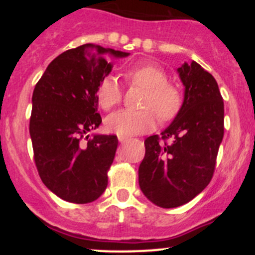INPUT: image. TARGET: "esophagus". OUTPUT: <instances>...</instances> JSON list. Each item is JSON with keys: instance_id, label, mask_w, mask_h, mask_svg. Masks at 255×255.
Segmentation results:
<instances>
[{"instance_id": "1", "label": "esophagus", "mask_w": 255, "mask_h": 255, "mask_svg": "<svg viewBox=\"0 0 255 255\" xmlns=\"http://www.w3.org/2000/svg\"><path fill=\"white\" fill-rule=\"evenodd\" d=\"M128 137H125V136H119V141L121 142V144H124V142H127L128 141Z\"/></svg>"}]
</instances>
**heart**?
<instances>
[{
    "mask_svg": "<svg viewBox=\"0 0 255 255\" xmlns=\"http://www.w3.org/2000/svg\"><path fill=\"white\" fill-rule=\"evenodd\" d=\"M130 84L145 90L139 111L120 110L107 119V129L119 136H131L151 130L156 125V115L162 121L174 119L182 107V93L177 85L169 83L166 73L154 64H137L125 73ZM98 103L110 110L122 101V90L114 77L102 79L97 86Z\"/></svg>",
    "mask_w": 255,
    "mask_h": 255,
    "instance_id": "obj_1",
    "label": "heart"
}]
</instances>
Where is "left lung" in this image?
<instances>
[{"label":"left lung","instance_id":"obj_1","mask_svg":"<svg viewBox=\"0 0 255 255\" xmlns=\"http://www.w3.org/2000/svg\"><path fill=\"white\" fill-rule=\"evenodd\" d=\"M177 72L184 86L182 107L160 136L145 140L139 166L140 189L163 209L188 203L206 188L224 135V103L216 79L195 61Z\"/></svg>","mask_w":255,"mask_h":255}]
</instances>
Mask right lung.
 <instances>
[{
    "instance_id": "add662e5",
    "label": "right lung",
    "mask_w": 255,
    "mask_h": 255,
    "mask_svg": "<svg viewBox=\"0 0 255 255\" xmlns=\"http://www.w3.org/2000/svg\"><path fill=\"white\" fill-rule=\"evenodd\" d=\"M128 52L84 44L51 61L32 96L30 135L43 183L63 200L87 204L108 186L119 140L86 135L102 124L97 86L113 69L108 58Z\"/></svg>"
}]
</instances>
